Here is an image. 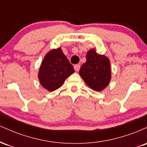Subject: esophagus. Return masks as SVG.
<instances>
[{
    "mask_svg": "<svg viewBox=\"0 0 147 147\" xmlns=\"http://www.w3.org/2000/svg\"><path fill=\"white\" fill-rule=\"evenodd\" d=\"M74 68H75V71H79V69H80V65H79V64L75 65H74Z\"/></svg>",
    "mask_w": 147,
    "mask_h": 147,
    "instance_id": "34e87169",
    "label": "esophagus"
}]
</instances>
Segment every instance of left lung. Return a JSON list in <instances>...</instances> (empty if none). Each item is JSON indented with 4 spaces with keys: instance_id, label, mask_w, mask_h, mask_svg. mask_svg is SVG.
Masks as SVG:
<instances>
[{
    "instance_id": "8db88e82",
    "label": "left lung",
    "mask_w": 147,
    "mask_h": 147,
    "mask_svg": "<svg viewBox=\"0 0 147 147\" xmlns=\"http://www.w3.org/2000/svg\"><path fill=\"white\" fill-rule=\"evenodd\" d=\"M79 75L92 90L101 91L109 85L111 79L110 61L97 54L94 49L87 52L86 62L79 70Z\"/></svg>"
}]
</instances>
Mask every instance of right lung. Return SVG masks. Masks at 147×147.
I'll list each match as a JSON object with an SVG mask.
<instances>
[{"instance_id": "1", "label": "right lung", "mask_w": 147, "mask_h": 147, "mask_svg": "<svg viewBox=\"0 0 147 147\" xmlns=\"http://www.w3.org/2000/svg\"><path fill=\"white\" fill-rule=\"evenodd\" d=\"M74 72L72 65L59 48L50 50L45 55L38 77L42 86L52 92L59 88L67 77Z\"/></svg>"}]
</instances>
